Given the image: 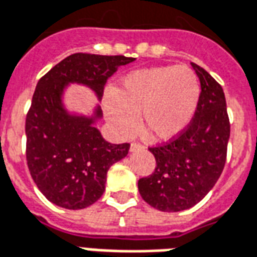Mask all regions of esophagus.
<instances>
[{
  "label": "esophagus",
  "mask_w": 257,
  "mask_h": 257,
  "mask_svg": "<svg viewBox=\"0 0 257 257\" xmlns=\"http://www.w3.org/2000/svg\"><path fill=\"white\" fill-rule=\"evenodd\" d=\"M143 146L140 143H132L131 144V151H136V150H143Z\"/></svg>",
  "instance_id": "obj_1"
}]
</instances>
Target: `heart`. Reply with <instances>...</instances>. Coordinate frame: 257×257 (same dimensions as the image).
Wrapping results in <instances>:
<instances>
[{
  "label": "heart",
  "mask_w": 257,
  "mask_h": 257,
  "mask_svg": "<svg viewBox=\"0 0 257 257\" xmlns=\"http://www.w3.org/2000/svg\"><path fill=\"white\" fill-rule=\"evenodd\" d=\"M200 95V80L189 66L136 70L119 81L115 94L104 96V114L121 136L134 134L139 114L148 138L166 142L188 128Z\"/></svg>",
  "instance_id": "1"
}]
</instances>
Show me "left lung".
Here are the masks:
<instances>
[{
  "instance_id": "1",
  "label": "left lung",
  "mask_w": 257,
  "mask_h": 257,
  "mask_svg": "<svg viewBox=\"0 0 257 257\" xmlns=\"http://www.w3.org/2000/svg\"><path fill=\"white\" fill-rule=\"evenodd\" d=\"M192 66L201 85L196 113L180 136L148 147L157 166L138 182L143 200L165 212L197 204L218 181L227 155L230 122L223 90L206 69L195 62Z\"/></svg>"
}]
</instances>
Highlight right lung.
I'll return each mask as SVG.
<instances>
[{
  "label": "right lung",
  "instance_id": "1",
  "mask_svg": "<svg viewBox=\"0 0 257 257\" xmlns=\"http://www.w3.org/2000/svg\"><path fill=\"white\" fill-rule=\"evenodd\" d=\"M135 58L75 53L38 81L26 118V158L34 182L47 200L68 210H81L103 195L106 174L126 157L131 144L107 143L92 122L73 117L61 106L65 84L77 81L103 95L104 84L121 65Z\"/></svg>",
  "mask_w": 257,
  "mask_h": 257
}]
</instances>
